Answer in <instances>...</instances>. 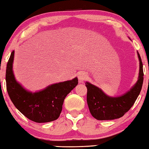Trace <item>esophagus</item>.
<instances>
[{
	"label": "esophagus",
	"instance_id": "1",
	"mask_svg": "<svg viewBox=\"0 0 149 149\" xmlns=\"http://www.w3.org/2000/svg\"><path fill=\"white\" fill-rule=\"evenodd\" d=\"M87 74L84 72H81L78 74V80L80 82H82V81L86 80L87 78Z\"/></svg>",
	"mask_w": 149,
	"mask_h": 149
}]
</instances>
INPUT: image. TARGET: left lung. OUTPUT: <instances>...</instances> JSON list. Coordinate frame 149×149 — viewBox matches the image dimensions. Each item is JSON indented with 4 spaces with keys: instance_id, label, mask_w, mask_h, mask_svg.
I'll use <instances>...</instances> for the list:
<instances>
[{
    "instance_id": "obj_1",
    "label": "left lung",
    "mask_w": 149,
    "mask_h": 149,
    "mask_svg": "<svg viewBox=\"0 0 149 149\" xmlns=\"http://www.w3.org/2000/svg\"><path fill=\"white\" fill-rule=\"evenodd\" d=\"M140 73L139 78L135 86L125 95L120 97L107 96L98 87L86 82L87 88L86 101L90 113L93 118L98 120H114L121 118L134 104L141 89L144 80L143 65L140 54Z\"/></svg>"
}]
</instances>
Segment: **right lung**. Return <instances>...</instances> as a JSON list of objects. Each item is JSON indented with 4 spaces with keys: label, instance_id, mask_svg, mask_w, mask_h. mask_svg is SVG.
Masks as SVG:
<instances>
[{
    "label": "right lung",
    "instance_id": "add662e5",
    "mask_svg": "<svg viewBox=\"0 0 149 149\" xmlns=\"http://www.w3.org/2000/svg\"><path fill=\"white\" fill-rule=\"evenodd\" d=\"M14 51L7 64L6 86L12 103L28 119L38 123L57 120L67 94L78 84V78L52 84L42 91L31 93L24 90L14 78L12 71Z\"/></svg>",
    "mask_w": 149,
    "mask_h": 149
}]
</instances>
